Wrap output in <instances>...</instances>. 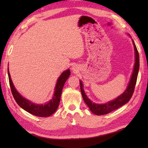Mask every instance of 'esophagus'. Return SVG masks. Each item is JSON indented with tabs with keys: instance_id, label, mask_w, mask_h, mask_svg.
<instances>
[{
	"instance_id": "obj_1",
	"label": "esophagus",
	"mask_w": 148,
	"mask_h": 148,
	"mask_svg": "<svg viewBox=\"0 0 148 148\" xmlns=\"http://www.w3.org/2000/svg\"><path fill=\"white\" fill-rule=\"evenodd\" d=\"M73 70H74V71H75V69H74V68H73Z\"/></svg>"
}]
</instances>
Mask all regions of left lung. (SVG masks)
I'll list each match as a JSON object with an SVG mask.
<instances>
[{
    "instance_id": "obj_1",
    "label": "left lung",
    "mask_w": 148,
    "mask_h": 148,
    "mask_svg": "<svg viewBox=\"0 0 148 148\" xmlns=\"http://www.w3.org/2000/svg\"><path fill=\"white\" fill-rule=\"evenodd\" d=\"M132 43L134 45V48L135 51V63L134 66L133 72H132V76L130 79L129 84L127 86V89L120 95L117 97L116 99L114 101H110L106 104H96L90 101L89 99L87 97L86 94L85 93L84 90L83 89V84L82 81H79L80 84V89H81V92L83 97L84 101L86 102V104L88 106L89 109L92 113L98 115V116H101V115L107 114L111 112L114 110L119 108L123 105L127 103L133 95L134 91V87L136 86L138 74L139 67H140V61H139V53L138 51L137 48L136 47L134 41L132 40Z\"/></svg>"
}]
</instances>
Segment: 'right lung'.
I'll list each match as a JSON object with an SVG mask.
<instances>
[{
    "label": "right lung",
    "instance_id": "obj_1",
    "mask_svg": "<svg viewBox=\"0 0 148 148\" xmlns=\"http://www.w3.org/2000/svg\"><path fill=\"white\" fill-rule=\"evenodd\" d=\"M8 74L9 78V83L10 86L12 95L17 104L29 113L38 117H48L55 113L61 100L62 90L63 88L64 83L69 78L71 74V71L68 69L62 72L57 80L56 88H55L54 95L52 99L44 104H37L32 103L31 101L24 98L20 95L15 88L10 77V74L8 69Z\"/></svg>",
    "mask_w": 148,
    "mask_h": 148
}]
</instances>
